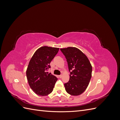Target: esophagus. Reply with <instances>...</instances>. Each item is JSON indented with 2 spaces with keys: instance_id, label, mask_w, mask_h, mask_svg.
Listing matches in <instances>:
<instances>
[{
  "instance_id": "34e87169",
  "label": "esophagus",
  "mask_w": 120,
  "mask_h": 120,
  "mask_svg": "<svg viewBox=\"0 0 120 120\" xmlns=\"http://www.w3.org/2000/svg\"><path fill=\"white\" fill-rule=\"evenodd\" d=\"M59 77L60 78H61V77H62V75H59Z\"/></svg>"
}]
</instances>
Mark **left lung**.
Segmentation results:
<instances>
[{"instance_id": "obj_1", "label": "left lung", "mask_w": 120, "mask_h": 120, "mask_svg": "<svg viewBox=\"0 0 120 120\" xmlns=\"http://www.w3.org/2000/svg\"><path fill=\"white\" fill-rule=\"evenodd\" d=\"M66 57L70 72L69 81L64 84L67 92L72 96L82 94L88 87L92 77V67L88 57L74 47L60 49Z\"/></svg>"}]
</instances>
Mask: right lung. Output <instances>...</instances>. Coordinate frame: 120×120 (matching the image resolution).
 Masks as SVG:
<instances>
[{"instance_id": "add662e5", "label": "right lung", "mask_w": 120, "mask_h": 120, "mask_svg": "<svg viewBox=\"0 0 120 120\" xmlns=\"http://www.w3.org/2000/svg\"><path fill=\"white\" fill-rule=\"evenodd\" d=\"M59 50V48L42 46L36 50L30 61L26 72L27 79L30 88L38 96H45L52 92L57 78L46 71Z\"/></svg>"}]
</instances>
